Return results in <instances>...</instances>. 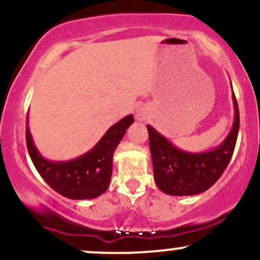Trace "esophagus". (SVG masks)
<instances>
[{
	"mask_svg": "<svg viewBox=\"0 0 260 260\" xmlns=\"http://www.w3.org/2000/svg\"><path fill=\"white\" fill-rule=\"evenodd\" d=\"M136 117L138 121H144L148 117V109L144 106H140L137 109L136 111Z\"/></svg>",
	"mask_w": 260,
	"mask_h": 260,
	"instance_id": "obj_1",
	"label": "esophagus"
}]
</instances>
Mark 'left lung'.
Masks as SVG:
<instances>
[{
    "label": "left lung",
    "mask_w": 260,
    "mask_h": 260,
    "mask_svg": "<svg viewBox=\"0 0 260 260\" xmlns=\"http://www.w3.org/2000/svg\"><path fill=\"white\" fill-rule=\"evenodd\" d=\"M232 101L235 117L231 131L221 144L207 151L182 150L147 124L154 180L161 192L170 196H196L205 192L219 180L234 154L240 129V113L234 90Z\"/></svg>",
    "instance_id": "left-lung-1"
}]
</instances>
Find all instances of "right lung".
<instances>
[{"instance_id":"add662e5","label":"right lung","mask_w":260,"mask_h":260,"mask_svg":"<svg viewBox=\"0 0 260 260\" xmlns=\"http://www.w3.org/2000/svg\"><path fill=\"white\" fill-rule=\"evenodd\" d=\"M133 122V115H128L110 127L85 154L72 160L52 161L35 147L26 117V147L35 169L53 190L70 199H94L109 188L113 153Z\"/></svg>"}]
</instances>
